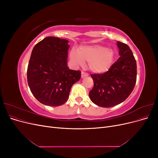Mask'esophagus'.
<instances>
[{
    "label": "esophagus",
    "instance_id": "34e87169",
    "mask_svg": "<svg viewBox=\"0 0 158 158\" xmlns=\"http://www.w3.org/2000/svg\"><path fill=\"white\" fill-rule=\"evenodd\" d=\"M88 76V74L85 73H84V71H82V73H81V76H82V78H84V77H85V76Z\"/></svg>",
    "mask_w": 158,
    "mask_h": 158
}]
</instances>
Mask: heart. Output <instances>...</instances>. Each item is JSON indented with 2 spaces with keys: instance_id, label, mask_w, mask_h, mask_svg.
<instances>
[{
  "instance_id": "b5f03b06",
  "label": "heart",
  "mask_w": 158,
  "mask_h": 158,
  "mask_svg": "<svg viewBox=\"0 0 158 158\" xmlns=\"http://www.w3.org/2000/svg\"><path fill=\"white\" fill-rule=\"evenodd\" d=\"M114 54L111 49L100 45L85 46L78 49V55L75 51L70 52V59L75 66H82L88 63V69L94 73H106L111 67Z\"/></svg>"
}]
</instances>
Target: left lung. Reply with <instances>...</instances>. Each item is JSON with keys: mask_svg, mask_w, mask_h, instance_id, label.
I'll use <instances>...</instances> for the list:
<instances>
[{"mask_svg": "<svg viewBox=\"0 0 158 158\" xmlns=\"http://www.w3.org/2000/svg\"><path fill=\"white\" fill-rule=\"evenodd\" d=\"M120 57L106 73L91 74L94 88L89 96L94 103L111 107L123 102L130 95L136 82V62L127 44L117 41Z\"/></svg>", "mask_w": 158, "mask_h": 158, "instance_id": "1", "label": "left lung"}]
</instances>
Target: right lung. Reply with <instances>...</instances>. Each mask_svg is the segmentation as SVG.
Segmentation results:
<instances>
[{
    "label": "right lung",
    "mask_w": 158,
    "mask_h": 158,
    "mask_svg": "<svg viewBox=\"0 0 158 158\" xmlns=\"http://www.w3.org/2000/svg\"><path fill=\"white\" fill-rule=\"evenodd\" d=\"M69 41L47 37L35 45L27 70V83L40 103L57 107L67 102L73 85L81 78L80 70L67 66Z\"/></svg>",
    "instance_id": "add662e5"
}]
</instances>
